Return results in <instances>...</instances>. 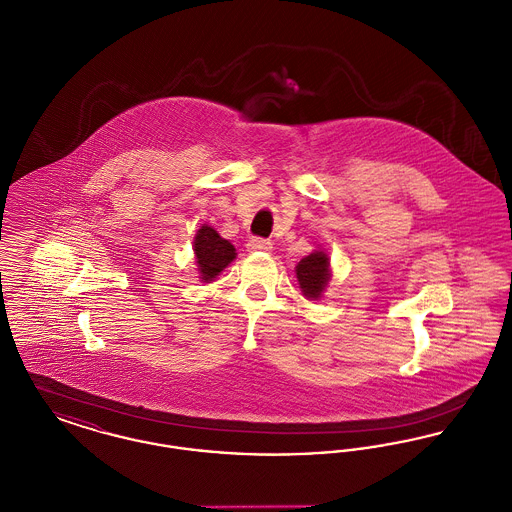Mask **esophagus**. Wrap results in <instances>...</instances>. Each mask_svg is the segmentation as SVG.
I'll list each match as a JSON object with an SVG mask.
<instances>
[{
    "label": "esophagus",
    "mask_w": 512,
    "mask_h": 512,
    "mask_svg": "<svg viewBox=\"0 0 512 512\" xmlns=\"http://www.w3.org/2000/svg\"><path fill=\"white\" fill-rule=\"evenodd\" d=\"M247 249H249V251H263V253H268V251H272V244H270L268 240H263V238H251V240L247 242Z\"/></svg>",
    "instance_id": "34e87169"
}]
</instances>
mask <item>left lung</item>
<instances>
[{
  "label": "left lung",
  "mask_w": 512,
  "mask_h": 512,
  "mask_svg": "<svg viewBox=\"0 0 512 512\" xmlns=\"http://www.w3.org/2000/svg\"><path fill=\"white\" fill-rule=\"evenodd\" d=\"M295 276L303 297H307L309 301H318L326 292L332 278L330 255L324 249H315L311 255L303 257L297 263Z\"/></svg>",
  "instance_id": "left-lung-1"
}]
</instances>
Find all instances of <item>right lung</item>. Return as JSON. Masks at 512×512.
Returning a JSON list of instances; mask_svg holds the SVG:
<instances>
[{
	"label": "right lung",
	"instance_id": "add662e5",
	"mask_svg": "<svg viewBox=\"0 0 512 512\" xmlns=\"http://www.w3.org/2000/svg\"><path fill=\"white\" fill-rule=\"evenodd\" d=\"M192 247L199 282L205 284H211L236 259V247L228 240L220 238L219 232L209 224L199 226Z\"/></svg>",
	"mask_w": 512,
	"mask_h": 512
}]
</instances>
